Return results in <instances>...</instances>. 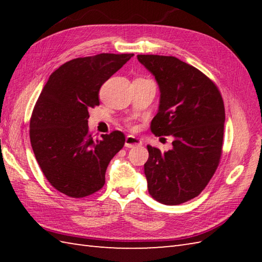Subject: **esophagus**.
<instances>
[{"label":"esophagus","instance_id":"1","mask_svg":"<svg viewBox=\"0 0 262 262\" xmlns=\"http://www.w3.org/2000/svg\"><path fill=\"white\" fill-rule=\"evenodd\" d=\"M137 145H142V141L140 140V138H137L133 135H129L126 137V141H125L126 147H134Z\"/></svg>","mask_w":262,"mask_h":262}]
</instances>
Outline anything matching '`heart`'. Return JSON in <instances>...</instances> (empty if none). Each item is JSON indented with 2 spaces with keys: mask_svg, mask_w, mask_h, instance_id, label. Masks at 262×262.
Segmentation results:
<instances>
[{
  "mask_svg": "<svg viewBox=\"0 0 262 262\" xmlns=\"http://www.w3.org/2000/svg\"><path fill=\"white\" fill-rule=\"evenodd\" d=\"M129 127H130V128H133V129H136V128H137V127H136V125L133 124V122H129Z\"/></svg>",
  "mask_w": 262,
  "mask_h": 262,
  "instance_id": "b5f03b06",
  "label": "heart"
}]
</instances>
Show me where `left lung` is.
Here are the masks:
<instances>
[{
    "mask_svg": "<svg viewBox=\"0 0 262 262\" xmlns=\"http://www.w3.org/2000/svg\"><path fill=\"white\" fill-rule=\"evenodd\" d=\"M157 79L159 113L155 136H172V149L147 145L144 164L148 192L164 205H180L202 192L220 164L225 109L219 88L198 69L173 56L137 55Z\"/></svg>",
    "mask_w": 262,
    "mask_h": 262,
    "instance_id": "8db88e82",
    "label": "left lung"
}]
</instances>
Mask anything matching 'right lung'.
Segmentation results:
<instances>
[{"label":"right lung","instance_id":"right-lung-1","mask_svg":"<svg viewBox=\"0 0 262 262\" xmlns=\"http://www.w3.org/2000/svg\"><path fill=\"white\" fill-rule=\"evenodd\" d=\"M134 54H99L63 64L49 76L30 118V142L51 185L66 196L83 198L104 185L105 170L125 144L119 130L93 138L89 109L100 104L103 83Z\"/></svg>","mask_w":262,"mask_h":262}]
</instances>
